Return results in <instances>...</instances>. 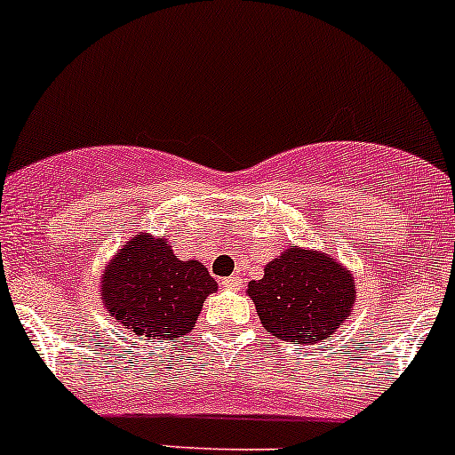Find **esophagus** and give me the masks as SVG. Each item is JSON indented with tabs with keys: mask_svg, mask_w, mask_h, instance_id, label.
I'll return each instance as SVG.
<instances>
[{
	"mask_svg": "<svg viewBox=\"0 0 455 455\" xmlns=\"http://www.w3.org/2000/svg\"><path fill=\"white\" fill-rule=\"evenodd\" d=\"M222 284L227 289H239V287H242V278H239V274H233V276L224 278Z\"/></svg>",
	"mask_w": 455,
	"mask_h": 455,
	"instance_id": "obj_1",
	"label": "esophagus"
}]
</instances>
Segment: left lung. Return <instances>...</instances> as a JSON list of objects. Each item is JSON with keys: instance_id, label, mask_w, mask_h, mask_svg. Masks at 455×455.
Returning a JSON list of instances; mask_svg holds the SVG:
<instances>
[{"instance_id": "8db88e82", "label": "left lung", "mask_w": 455, "mask_h": 455, "mask_svg": "<svg viewBox=\"0 0 455 455\" xmlns=\"http://www.w3.org/2000/svg\"><path fill=\"white\" fill-rule=\"evenodd\" d=\"M263 328L293 343H317L352 315L354 276L326 252L289 246L266 266L261 281L248 283Z\"/></svg>"}]
</instances>
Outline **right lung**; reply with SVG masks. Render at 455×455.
<instances>
[{"label":"right lung","mask_w":455,"mask_h":455,"mask_svg":"<svg viewBox=\"0 0 455 455\" xmlns=\"http://www.w3.org/2000/svg\"><path fill=\"white\" fill-rule=\"evenodd\" d=\"M216 289L201 261H181L166 237L140 233L109 261L101 298L129 332L171 341L196 326L203 302Z\"/></svg>","instance_id":"obj_1"}]
</instances>
